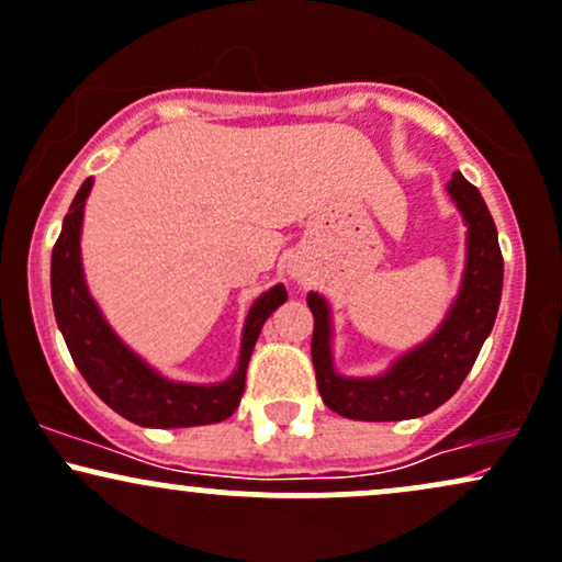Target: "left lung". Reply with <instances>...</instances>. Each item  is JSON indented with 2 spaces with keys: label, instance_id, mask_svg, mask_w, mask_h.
<instances>
[{
  "label": "left lung",
  "instance_id": "obj_1",
  "mask_svg": "<svg viewBox=\"0 0 562 562\" xmlns=\"http://www.w3.org/2000/svg\"><path fill=\"white\" fill-rule=\"evenodd\" d=\"M450 199L465 222V269L458 299L439 324L437 333L397 358L380 376H342L333 363V319L319 293H308L314 314V358L316 384L322 401L335 414L356 422H403L427 416L456 395L479 350L495 327L499 295H503V254L497 227L482 193L452 172L448 182Z\"/></svg>",
  "mask_w": 562,
  "mask_h": 562
}]
</instances>
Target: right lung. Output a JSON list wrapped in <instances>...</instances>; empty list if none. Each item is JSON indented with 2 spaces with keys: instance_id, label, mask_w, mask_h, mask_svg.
Masks as SVG:
<instances>
[{
  "instance_id": "add662e5",
  "label": "right lung",
  "mask_w": 562,
  "mask_h": 562,
  "mask_svg": "<svg viewBox=\"0 0 562 562\" xmlns=\"http://www.w3.org/2000/svg\"><path fill=\"white\" fill-rule=\"evenodd\" d=\"M91 186L93 178L80 186L52 251V306L78 371L112 411L140 427L178 429L225 422L235 414L246 390V369L263 322L288 301V290L274 285L254 301L243 324L238 369L229 380L216 384L165 380L114 335L88 293L80 261V229Z\"/></svg>"
}]
</instances>
